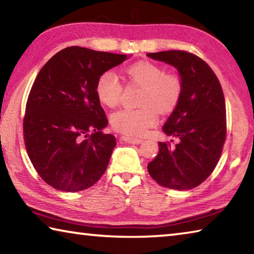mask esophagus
<instances>
[{"instance_id":"1","label":"esophagus","mask_w":254,"mask_h":254,"mask_svg":"<svg viewBox=\"0 0 254 254\" xmlns=\"http://www.w3.org/2000/svg\"><path fill=\"white\" fill-rule=\"evenodd\" d=\"M121 139L126 143H132V144H140L143 141L142 139H135V137H131V136H127V135H123Z\"/></svg>"}]
</instances>
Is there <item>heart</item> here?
<instances>
[{"label": "heart", "instance_id": "1", "mask_svg": "<svg viewBox=\"0 0 254 254\" xmlns=\"http://www.w3.org/2000/svg\"><path fill=\"white\" fill-rule=\"evenodd\" d=\"M133 84L142 86L137 109H122L111 117V126L117 132L131 137L143 136L149 127L156 126L159 110L168 113L179 104L183 94L178 76L165 72L160 66L150 62H136L126 68ZM122 83L112 70L98 76L95 93L103 105L114 107L121 100Z\"/></svg>", "mask_w": 254, "mask_h": 254}]
</instances>
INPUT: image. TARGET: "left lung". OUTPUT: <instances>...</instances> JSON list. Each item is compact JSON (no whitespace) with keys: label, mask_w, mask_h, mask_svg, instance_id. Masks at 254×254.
<instances>
[{"label":"left lung","mask_w":254,"mask_h":254,"mask_svg":"<svg viewBox=\"0 0 254 254\" xmlns=\"http://www.w3.org/2000/svg\"><path fill=\"white\" fill-rule=\"evenodd\" d=\"M177 68L183 94L162 130L178 142H159L157 157L148 165L162 187L192 189L213 173L226 139V109L220 80L207 63L185 50L148 54Z\"/></svg>","instance_id":"obj_1"}]
</instances>
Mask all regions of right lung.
Segmentation results:
<instances>
[{
  "instance_id": "obj_1",
  "label": "right lung",
  "mask_w": 254,
  "mask_h": 254,
  "mask_svg": "<svg viewBox=\"0 0 254 254\" xmlns=\"http://www.w3.org/2000/svg\"><path fill=\"white\" fill-rule=\"evenodd\" d=\"M127 58L67 47L34 79L25 105L23 139L34 169L49 186L80 191L105 173L117 139L102 131L109 121L95 85L102 72Z\"/></svg>"
}]
</instances>
